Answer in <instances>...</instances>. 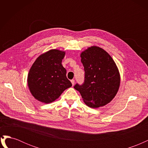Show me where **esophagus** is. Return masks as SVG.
I'll use <instances>...</instances> for the list:
<instances>
[{
	"label": "esophagus",
	"instance_id": "esophagus-1",
	"mask_svg": "<svg viewBox=\"0 0 148 148\" xmlns=\"http://www.w3.org/2000/svg\"><path fill=\"white\" fill-rule=\"evenodd\" d=\"M71 84H72V85L73 86L74 84H75V79H71Z\"/></svg>",
	"mask_w": 148,
	"mask_h": 148
}]
</instances>
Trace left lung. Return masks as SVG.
I'll return each mask as SVG.
<instances>
[{
    "label": "left lung",
    "instance_id": "1",
    "mask_svg": "<svg viewBox=\"0 0 148 148\" xmlns=\"http://www.w3.org/2000/svg\"><path fill=\"white\" fill-rule=\"evenodd\" d=\"M80 57L84 80L82 84H76L74 88L89 107L97 108L107 104L120 86V74L115 62L106 51L97 46L89 47Z\"/></svg>",
    "mask_w": 148,
    "mask_h": 148
}]
</instances>
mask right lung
<instances>
[{"label":"right lung","mask_w":148,"mask_h":148,"mask_svg":"<svg viewBox=\"0 0 148 148\" xmlns=\"http://www.w3.org/2000/svg\"><path fill=\"white\" fill-rule=\"evenodd\" d=\"M65 52L52 49L35 60L28 75L29 91L36 99L48 104L72 86L62 65Z\"/></svg>","instance_id":"right-lung-1"}]
</instances>
